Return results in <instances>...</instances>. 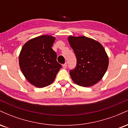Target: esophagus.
<instances>
[{
    "instance_id": "esophagus-1",
    "label": "esophagus",
    "mask_w": 128,
    "mask_h": 128,
    "mask_svg": "<svg viewBox=\"0 0 128 128\" xmlns=\"http://www.w3.org/2000/svg\"><path fill=\"white\" fill-rule=\"evenodd\" d=\"M62 67L64 68H66L67 67V63H65V64H62Z\"/></svg>"
}]
</instances>
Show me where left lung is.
I'll return each mask as SVG.
<instances>
[{"label":"left lung","instance_id":"8db88e82","mask_svg":"<svg viewBox=\"0 0 128 128\" xmlns=\"http://www.w3.org/2000/svg\"><path fill=\"white\" fill-rule=\"evenodd\" d=\"M68 40L76 57L75 68L70 71L74 83L90 86L102 78L108 66V57L100 43L84 36H68Z\"/></svg>","mask_w":128,"mask_h":128}]
</instances>
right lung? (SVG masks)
Returning <instances> with one entry per match:
<instances>
[{
	"label": "right lung",
	"instance_id": "right-lung-1",
	"mask_svg": "<svg viewBox=\"0 0 128 128\" xmlns=\"http://www.w3.org/2000/svg\"><path fill=\"white\" fill-rule=\"evenodd\" d=\"M55 40L50 36H37L26 42L20 52V69L26 79L36 87L51 84L62 67L52 48Z\"/></svg>",
	"mask_w": 128,
	"mask_h": 128
}]
</instances>
